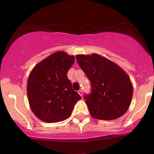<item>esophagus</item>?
<instances>
[{
    "label": "esophagus",
    "instance_id": "1",
    "mask_svg": "<svg viewBox=\"0 0 154 154\" xmlns=\"http://www.w3.org/2000/svg\"><path fill=\"white\" fill-rule=\"evenodd\" d=\"M77 92H78V94L82 97V95H83V91H82L81 89H80L78 91H77Z\"/></svg>",
    "mask_w": 154,
    "mask_h": 154
}]
</instances>
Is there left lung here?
Segmentation results:
<instances>
[{"instance_id": "1", "label": "left lung", "mask_w": 154, "mask_h": 154, "mask_svg": "<svg viewBox=\"0 0 154 154\" xmlns=\"http://www.w3.org/2000/svg\"><path fill=\"white\" fill-rule=\"evenodd\" d=\"M91 84L84 99L91 117L99 120L119 119L131 103L133 87L127 73L116 63L97 54L76 56Z\"/></svg>"}]
</instances>
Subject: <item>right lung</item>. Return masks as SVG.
Masks as SVG:
<instances>
[{"label": "right lung", "instance_id": "add662e5", "mask_svg": "<svg viewBox=\"0 0 154 154\" xmlns=\"http://www.w3.org/2000/svg\"><path fill=\"white\" fill-rule=\"evenodd\" d=\"M74 62V56L57 51L31 71L27 84L29 104L42 122L57 123L68 119L74 104L81 99L67 77Z\"/></svg>", "mask_w": 154, "mask_h": 154}]
</instances>
